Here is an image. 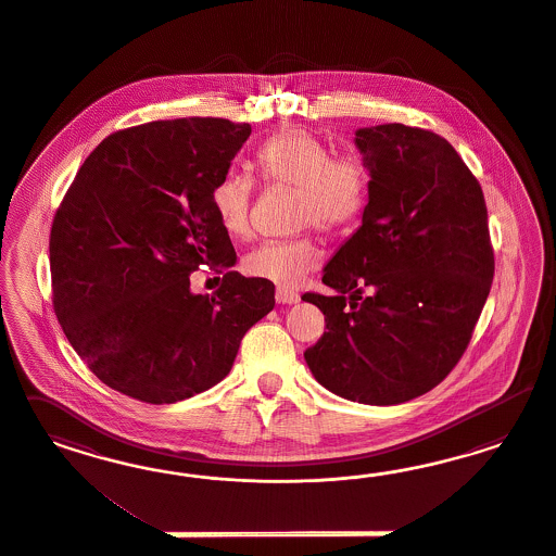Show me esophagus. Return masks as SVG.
Listing matches in <instances>:
<instances>
[{"instance_id": "esophagus-1", "label": "esophagus", "mask_w": 556, "mask_h": 556, "mask_svg": "<svg viewBox=\"0 0 556 556\" xmlns=\"http://www.w3.org/2000/svg\"><path fill=\"white\" fill-rule=\"evenodd\" d=\"M275 300H277V303H287V305H293V303L300 302V295H298L295 291H289V289L279 287V289H277V293H275Z\"/></svg>"}]
</instances>
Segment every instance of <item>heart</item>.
Instances as JSON below:
<instances>
[{
  "label": "heart",
  "instance_id": "1",
  "mask_svg": "<svg viewBox=\"0 0 556 556\" xmlns=\"http://www.w3.org/2000/svg\"><path fill=\"white\" fill-rule=\"evenodd\" d=\"M256 159L267 181L300 187V226L316 224L326 232H340L363 216L369 200V170L358 154H334L320 136L289 128L270 136ZM253 198L254 179L249 173L228 170L214 184L210 203L228 235L249 232ZM318 265L320 251L312 238L265 242L242 261L249 277L279 287L300 286Z\"/></svg>",
  "mask_w": 556,
  "mask_h": 556
}]
</instances>
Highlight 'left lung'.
<instances>
[{"label":"left lung","mask_w":556,"mask_h":556,"mask_svg":"<svg viewBox=\"0 0 556 556\" xmlns=\"http://www.w3.org/2000/svg\"><path fill=\"white\" fill-rule=\"evenodd\" d=\"M369 170L363 222L324 267L332 295L305 293L326 318L303 356L344 400L409 402L453 370L493 281L479 181L442 136L404 124L358 128ZM368 295H364V291Z\"/></svg>","instance_id":"left-lung-1"}]
</instances>
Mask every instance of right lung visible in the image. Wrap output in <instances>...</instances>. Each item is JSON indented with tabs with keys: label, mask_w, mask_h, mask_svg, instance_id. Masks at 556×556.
I'll use <instances>...</instances> for the list:
<instances>
[{
	"label": "right lung",
	"mask_w": 556,
	"mask_h": 556,
	"mask_svg": "<svg viewBox=\"0 0 556 556\" xmlns=\"http://www.w3.org/2000/svg\"><path fill=\"white\" fill-rule=\"evenodd\" d=\"M251 136L222 118L149 122L101 140L51 230L52 302L71 346L108 388L175 404L219 383L240 340L275 305L242 277L210 191ZM225 273L210 299L188 275Z\"/></svg>",
	"instance_id": "right-lung-1"
}]
</instances>
